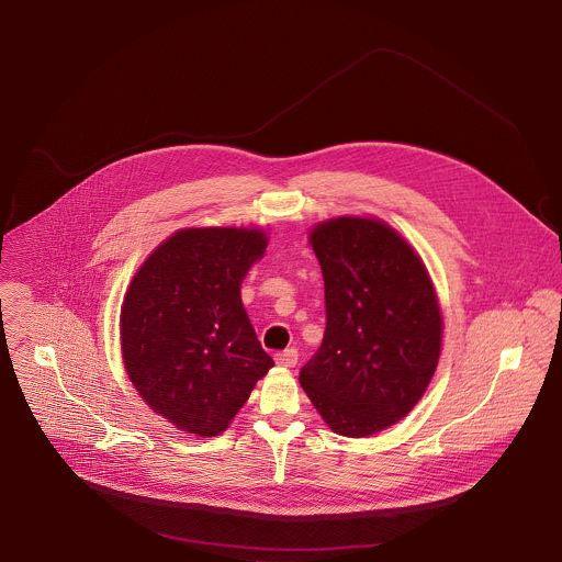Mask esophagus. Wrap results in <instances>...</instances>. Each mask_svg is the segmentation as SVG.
I'll list each match as a JSON object with an SVG mask.
<instances>
[{
    "label": "esophagus",
    "mask_w": 562,
    "mask_h": 562,
    "mask_svg": "<svg viewBox=\"0 0 562 562\" xmlns=\"http://www.w3.org/2000/svg\"><path fill=\"white\" fill-rule=\"evenodd\" d=\"M274 361H277V366H281V368H294V366L299 363V352H296V348H288V350H283V352H277V355H274Z\"/></svg>",
    "instance_id": "34e87169"
}]
</instances>
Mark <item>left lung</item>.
Returning a JSON list of instances; mask_svg holds the SVG:
<instances>
[{
  "mask_svg": "<svg viewBox=\"0 0 562 562\" xmlns=\"http://www.w3.org/2000/svg\"><path fill=\"white\" fill-rule=\"evenodd\" d=\"M326 328L301 385L344 437H370L424 396L439 361L437 296L419 255L374 218H330L312 232Z\"/></svg>",
  "mask_w": 562,
  "mask_h": 562,
  "instance_id": "8db88e82",
  "label": "left lung"
}]
</instances>
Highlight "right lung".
<instances>
[{
    "mask_svg": "<svg viewBox=\"0 0 562 562\" xmlns=\"http://www.w3.org/2000/svg\"><path fill=\"white\" fill-rule=\"evenodd\" d=\"M266 244L259 229H181L130 283L121 307L127 376L181 430L221 435L274 366L240 299Z\"/></svg>",
    "mask_w": 562,
    "mask_h": 562,
    "instance_id": "obj_1",
    "label": "right lung"
}]
</instances>
